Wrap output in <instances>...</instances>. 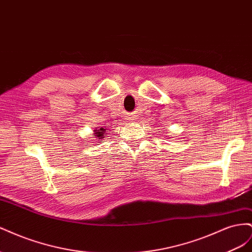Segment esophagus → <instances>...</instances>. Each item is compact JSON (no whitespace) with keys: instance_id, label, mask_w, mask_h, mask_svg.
I'll list each match as a JSON object with an SVG mask.
<instances>
[{"instance_id":"1","label":"esophagus","mask_w":252,"mask_h":252,"mask_svg":"<svg viewBox=\"0 0 252 252\" xmlns=\"http://www.w3.org/2000/svg\"><path fill=\"white\" fill-rule=\"evenodd\" d=\"M127 120H128L129 122H132V121H133V117H131V116H128V117H127Z\"/></svg>"}]
</instances>
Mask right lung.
<instances>
[{"instance_id": "obj_1", "label": "right lung", "mask_w": 252, "mask_h": 252, "mask_svg": "<svg viewBox=\"0 0 252 252\" xmlns=\"http://www.w3.org/2000/svg\"><path fill=\"white\" fill-rule=\"evenodd\" d=\"M107 132L104 127H97L94 130V138L98 139L97 141H103L104 140V134ZM97 145V144H96Z\"/></svg>"}]
</instances>
